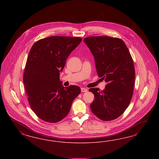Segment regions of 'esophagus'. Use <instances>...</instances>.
<instances>
[{
    "mask_svg": "<svg viewBox=\"0 0 159 159\" xmlns=\"http://www.w3.org/2000/svg\"><path fill=\"white\" fill-rule=\"evenodd\" d=\"M81 92H83V93L86 92H87V89H86V88L82 87V89H81Z\"/></svg>",
    "mask_w": 159,
    "mask_h": 159,
    "instance_id": "esophagus-1",
    "label": "esophagus"
}]
</instances>
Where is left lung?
Returning a JSON list of instances; mask_svg holds the SVG:
<instances>
[{
    "mask_svg": "<svg viewBox=\"0 0 159 159\" xmlns=\"http://www.w3.org/2000/svg\"><path fill=\"white\" fill-rule=\"evenodd\" d=\"M83 41L90 49L97 72L107 83L105 89H89L94 95L90 104L93 113L101 120H111L121 116L133 95L135 72L134 61L125 43L107 36L89 37Z\"/></svg>",
    "mask_w": 159,
    "mask_h": 159,
    "instance_id": "obj_1",
    "label": "left lung"
}]
</instances>
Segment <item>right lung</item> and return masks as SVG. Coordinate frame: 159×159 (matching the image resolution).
<instances>
[{"mask_svg": "<svg viewBox=\"0 0 159 159\" xmlns=\"http://www.w3.org/2000/svg\"><path fill=\"white\" fill-rule=\"evenodd\" d=\"M82 41L79 37L52 36L37 41L31 48L23 82L29 104L42 120H62L80 94L77 86L63 87L59 75L70 53Z\"/></svg>", "mask_w": 159, "mask_h": 159, "instance_id": "add662e5", "label": "right lung"}]
</instances>
